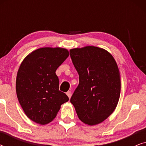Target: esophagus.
<instances>
[{
	"label": "esophagus",
	"mask_w": 146,
	"mask_h": 146,
	"mask_svg": "<svg viewBox=\"0 0 146 146\" xmlns=\"http://www.w3.org/2000/svg\"><path fill=\"white\" fill-rule=\"evenodd\" d=\"M66 94H67L69 98H71V96H72V93H71V92H70V91H68L67 92H66Z\"/></svg>",
	"instance_id": "esophagus-1"
}]
</instances>
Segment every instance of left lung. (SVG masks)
Masks as SVG:
<instances>
[{"instance_id":"obj_1","label":"left lung","mask_w":146,"mask_h":146,"mask_svg":"<svg viewBox=\"0 0 146 146\" xmlns=\"http://www.w3.org/2000/svg\"><path fill=\"white\" fill-rule=\"evenodd\" d=\"M79 75V84L70 102L86 124H98L116 108L121 90L120 75L113 57L100 48L88 46L70 50Z\"/></svg>"}]
</instances>
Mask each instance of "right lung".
<instances>
[{
	"label": "right lung",
	"instance_id": "obj_1",
	"mask_svg": "<svg viewBox=\"0 0 146 146\" xmlns=\"http://www.w3.org/2000/svg\"><path fill=\"white\" fill-rule=\"evenodd\" d=\"M68 56L65 48H41L29 54L20 66L16 80L17 98L27 116L36 123L50 122L61 105L69 100L59 90L56 74Z\"/></svg>",
	"mask_w": 146,
	"mask_h": 146
}]
</instances>
